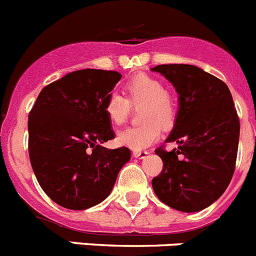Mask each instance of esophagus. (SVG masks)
Instances as JSON below:
<instances>
[{"label":"esophagus","mask_w":256,"mask_h":256,"mask_svg":"<svg viewBox=\"0 0 256 256\" xmlns=\"http://www.w3.org/2000/svg\"><path fill=\"white\" fill-rule=\"evenodd\" d=\"M148 155V151L146 150H134L133 151V156L134 158H140V159H144Z\"/></svg>","instance_id":"esophagus-1"}]
</instances>
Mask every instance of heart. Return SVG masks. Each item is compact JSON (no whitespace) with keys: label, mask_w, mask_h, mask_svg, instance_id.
Listing matches in <instances>:
<instances>
[{"label":"heart","mask_w":256,"mask_h":256,"mask_svg":"<svg viewBox=\"0 0 256 256\" xmlns=\"http://www.w3.org/2000/svg\"><path fill=\"white\" fill-rule=\"evenodd\" d=\"M123 96L112 94L105 102V112L112 126L126 123L130 108H138L140 126L118 133L116 141L133 150H142L159 140L162 128H170L177 119L178 106L174 97L165 91L159 79L137 74L124 86Z\"/></svg>","instance_id":"1"}]
</instances>
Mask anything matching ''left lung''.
Wrapping results in <instances>:
<instances>
[{
	"label": "left lung",
	"mask_w": 256,
	"mask_h": 256,
	"mask_svg": "<svg viewBox=\"0 0 256 256\" xmlns=\"http://www.w3.org/2000/svg\"><path fill=\"white\" fill-rule=\"evenodd\" d=\"M180 94V110L166 142L178 148L155 152L162 173L152 180L156 196L180 212H198L218 200L236 168L240 119L227 84L188 64L158 65Z\"/></svg>",
	"instance_id": "8db88e82"
}]
</instances>
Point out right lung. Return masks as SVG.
<instances>
[{"mask_svg":"<svg viewBox=\"0 0 256 256\" xmlns=\"http://www.w3.org/2000/svg\"><path fill=\"white\" fill-rule=\"evenodd\" d=\"M120 78L112 70H76L46 86L29 112L32 168L60 206L84 210L100 204L130 159L126 146H102L114 138L105 102Z\"/></svg>","mask_w":256,"mask_h":256,"instance_id":"add662e5","label":"right lung"}]
</instances>
